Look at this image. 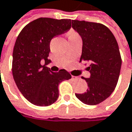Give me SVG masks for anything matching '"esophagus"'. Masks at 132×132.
I'll list each match as a JSON object with an SVG mask.
<instances>
[{
  "label": "esophagus",
  "mask_w": 132,
  "mask_h": 132,
  "mask_svg": "<svg viewBox=\"0 0 132 132\" xmlns=\"http://www.w3.org/2000/svg\"><path fill=\"white\" fill-rule=\"evenodd\" d=\"M72 79H78V77H76V76H72Z\"/></svg>",
  "instance_id": "esophagus-1"
}]
</instances>
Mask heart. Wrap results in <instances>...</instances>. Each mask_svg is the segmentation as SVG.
<instances>
[{
	"label": "heart",
	"mask_w": 132,
	"mask_h": 132,
	"mask_svg": "<svg viewBox=\"0 0 132 132\" xmlns=\"http://www.w3.org/2000/svg\"><path fill=\"white\" fill-rule=\"evenodd\" d=\"M73 36H77L76 34H74V33H70V37H73Z\"/></svg>",
	"instance_id": "obj_1"
}]
</instances>
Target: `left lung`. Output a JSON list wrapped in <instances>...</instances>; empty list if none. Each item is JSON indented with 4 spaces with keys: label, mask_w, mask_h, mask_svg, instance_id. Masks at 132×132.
<instances>
[{
    "label": "left lung",
    "mask_w": 132,
    "mask_h": 132,
    "mask_svg": "<svg viewBox=\"0 0 132 132\" xmlns=\"http://www.w3.org/2000/svg\"><path fill=\"white\" fill-rule=\"evenodd\" d=\"M72 28L82 40L80 62L90 64V76L84 78L88 88L76 96L84 104L97 105L112 94L118 82L122 60L115 37L102 23L72 21Z\"/></svg>",
    "instance_id": "obj_1"
}]
</instances>
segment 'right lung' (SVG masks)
I'll use <instances>...</instances> for the list:
<instances>
[{"instance_id":"add662e5","label":"right lung","mask_w":132,"mask_h":132,"mask_svg":"<svg viewBox=\"0 0 132 132\" xmlns=\"http://www.w3.org/2000/svg\"><path fill=\"white\" fill-rule=\"evenodd\" d=\"M71 27V20L40 18L21 31L12 53V75L18 88L32 104L48 106L59 97V85L71 75L64 69L52 72L47 65L53 38ZM45 65H41V61Z\"/></svg>"}]
</instances>
